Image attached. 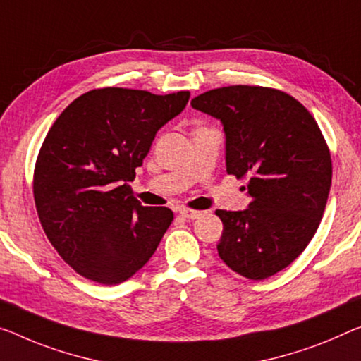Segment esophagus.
Returning <instances> with one entry per match:
<instances>
[{"label": "esophagus", "mask_w": 361, "mask_h": 361, "mask_svg": "<svg viewBox=\"0 0 361 361\" xmlns=\"http://www.w3.org/2000/svg\"><path fill=\"white\" fill-rule=\"evenodd\" d=\"M202 213L203 212H200V209H192V208H182L179 212V214L184 216V218H187V219H197L202 216Z\"/></svg>", "instance_id": "34e87169"}]
</instances>
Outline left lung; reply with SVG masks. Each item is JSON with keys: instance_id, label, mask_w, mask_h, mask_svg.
Returning a JSON list of instances; mask_svg holds the SVG:
<instances>
[{"instance_id": "obj_1", "label": "left lung", "mask_w": 361, "mask_h": 361, "mask_svg": "<svg viewBox=\"0 0 361 361\" xmlns=\"http://www.w3.org/2000/svg\"><path fill=\"white\" fill-rule=\"evenodd\" d=\"M192 106L223 123L227 173L248 177V208L216 212L219 257L247 279L274 276L307 248L323 218L332 179L328 143L310 111L276 88L221 87Z\"/></svg>"}]
</instances>
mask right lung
I'll use <instances>...</instances> for the list:
<instances>
[{"instance_id": "obj_1", "label": "right lung", "mask_w": 361, "mask_h": 361, "mask_svg": "<svg viewBox=\"0 0 361 361\" xmlns=\"http://www.w3.org/2000/svg\"><path fill=\"white\" fill-rule=\"evenodd\" d=\"M188 98L95 88L54 121L33 169V198L48 240L75 273L116 286L152 258L174 214L143 207L129 182Z\"/></svg>"}]
</instances>
